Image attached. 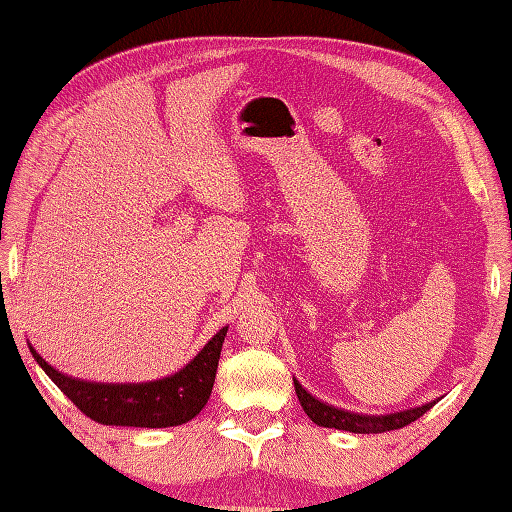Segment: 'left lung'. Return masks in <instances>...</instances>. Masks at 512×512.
<instances>
[{
	"label": "left lung",
	"instance_id": "8db88e82",
	"mask_svg": "<svg viewBox=\"0 0 512 512\" xmlns=\"http://www.w3.org/2000/svg\"><path fill=\"white\" fill-rule=\"evenodd\" d=\"M295 391H297V398L301 402L303 411L308 413L312 422H317L319 427L350 431V433H385V431L402 429V427H407V424H411L413 420H418L422 413H427L433 405H436V400H433L422 407L389 413V416H361V413H352V411H343V409L325 405V402L310 396L308 391L299 385L297 378H295Z\"/></svg>",
	"mask_w": 512,
	"mask_h": 512
}]
</instances>
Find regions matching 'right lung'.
Masks as SVG:
<instances>
[{
    "label": "right lung",
    "instance_id": "obj_1",
    "mask_svg": "<svg viewBox=\"0 0 512 512\" xmlns=\"http://www.w3.org/2000/svg\"><path fill=\"white\" fill-rule=\"evenodd\" d=\"M226 330L228 328L217 332L204 345V350L178 374L138 385H105L76 380L59 374L32 347L30 352L37 358L43 372L52 378V383L88 418L101 424H116V427L160 429L189 422L202 411L215 383L217 361H220Z\"/></svg>",
    "mask_w": 512,
    "mask_h": 512
}]
</instances>
